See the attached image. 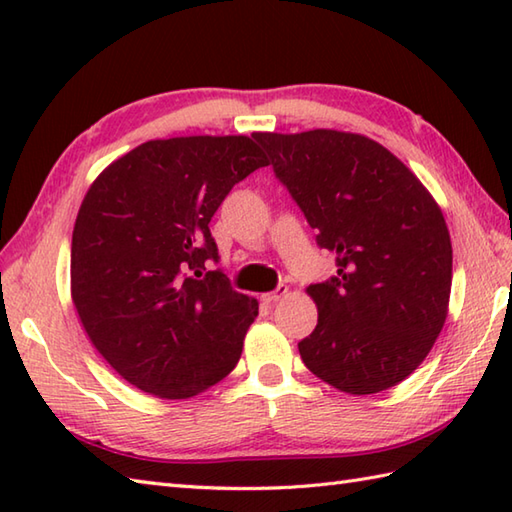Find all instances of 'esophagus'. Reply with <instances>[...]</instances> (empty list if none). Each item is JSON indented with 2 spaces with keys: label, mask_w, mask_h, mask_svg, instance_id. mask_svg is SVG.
<instances>
[{
  "label": "esophagus",
  "mask_w": 512,
  "mask_h": 512,
  "mask_svg": "<svg viewBox=\"0 0 512 512\" xmlns=\"http://www.w3.org/2000/svg\"><path fill=\"white\" fill-rule=\"evenodd\" d=\"M288 295V286H277L273 292H266V295H262V301L264 303H277L279 299H284Z\"/></svg>",
  "instance_id": "34e87169"
}]
</instances>
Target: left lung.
<instances>
[{
  "label": "left lung",
  "instance_id": "8db88e82",
  "mask_svg": "<svg viewBox=\"0 0 512 512\" xmlns=\"http://www.w3.org/2000/svg\"><path fill=\"white\" fill-rule=\"evenodd\" d=\"M268 165L336 253V277L308 286L317 328L299 343L314 376L345 394L405 380L447 321L453 250L424 184L376 140L312 129L259 132Z\"/></svg>",
  "mask_w": 512,
  "mask_h": 512
}]
</instances>
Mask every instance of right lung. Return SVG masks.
<instances>
[{"label": "right lung", "instance_id": "right-lung-1", "mask_svg": "<svg viewBox=\"0 0 512 512\" xmlns=\"http://www.w3.org/2000/svg\"><path fill=\"white\" fill-rule=\"evenodd\" d=\"M248 136L149 140L92 182L72 231L70 286L83 330L129 385L165 400L233 372L259 303L228 284L209 222L266 167Z\"/></svg>", "mask_w": 512, "mask_h": 512}]
</instances>
